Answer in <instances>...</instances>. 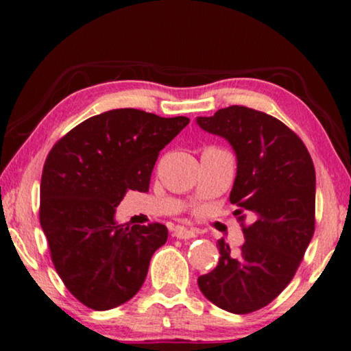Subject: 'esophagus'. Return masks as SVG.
<instances>
[{"label": "esophagus", "instance_id": "34e87169", "mask_svg": "<svg viewBox=\"0 0 351 351\" xmlns=\"http://www.w3.org/2000/svg\"><path fill=\"white\" fill-rule=\"evenodd\" d=\"M174 237L177 239H190V238H195L196 233L193 232V230H189L185 227H177L174 230Z\"/></svg>", "mask_w": 351, "mask_h": 351}]
</instances>
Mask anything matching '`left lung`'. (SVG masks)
Returning <instances> with one entry per match:
<instances>
[{
  "label": "left lung",
  "mask_w": 351,
  "mask_h": 351,
  "mask_svg": "<svg viewBox=\"0 0 351 351\" xmlns=\"http://www.w3.org/2000/svg\"><path fill=\"white\" fill-rule=\"evenodd\" d=\"M196 123L227 138L237 153L230 203L238 206L234 215L246 238L238 251L219 239L217 267L199 276L198 286L219 308L252 313L289 285L313 237V161L292 129L258 110L232 105Z\"/></svg>",
  "instance_id": "1"
}]
</instances>
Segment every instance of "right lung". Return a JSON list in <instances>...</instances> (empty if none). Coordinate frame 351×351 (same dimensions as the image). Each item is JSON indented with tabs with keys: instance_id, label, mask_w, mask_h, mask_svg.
<instances>
[{
	"instance_id": "add662e5",
	"label": "right lung",
	"mask_w": 351,
	"mask_h": 351,
	"mask_svg": "<svg viewBox=\"0 0 351 351\" xmlns=\"http://www.w3.org/2000/svg\"><path fill=\"white\" fill-rule=\"evenodd\" d=\"M189 123L186 117L110 110L80 123L51 148L40 222L56 271L83 305L114 308L142 287L167 228L118 223L114 213L128 190L148 191L158 155Z\"/></svg>"
}]
</instances>
